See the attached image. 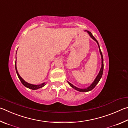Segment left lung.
<instances>
[{
    "instance_id": "left-lung-1",
    "label": "left lung",
    "mask_w": 128,
    "mask_h": 128,
    "mask_svg": "<svg viewBox=\"0 0 128 128\" xmlns=\"http://www.w3.org/2000/svg\"><path fill=\"white\" fill-rule=\"evenodd\" d=\"M85 31H86L87 32H88V34L89 35V36H90L91 38H92V39L94 40V41H96V42H97V43L98 44V48H99V50H100V56H101V59H102V65H101V68H100V71L99 73H98V75L97 76V77L96 78V79H94V82H92V83L91 84V85L87 87V88H84V89H80V88H77L76 86H74V85H72V84H71L70 82H68V83L69 84V85L72 87V88H74V89H75V90H76L78 91L79 92H89V91H90L92 90L94 88V87L96 86V85H97L98 82H100V78H102V74H103V71H104V58H103V55H102V52L101 50H100V45L99 44H98V42L97 40H96V38L93 36V35L92 34V33L90 32V31H87V30H85Z\"/></svg>"
}]
</instances>
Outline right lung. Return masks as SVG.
<instances>
[{
	"mask_svg": "<svg viewBox=\"0 0 128 128\" xmlns=\"http://www.w3.org/2000/svg\"><path fill=\"white\" fill-rule=\"evenodd\" d=\"M15 68H16V71L17 76L18 77L19 79L20 80V81H21V82H22V84H23L24 86H26V88L32 89V90H36V89L41 88L42 87H43L44 86H46V83H45V82H43V83L40 84L39 85H34V84H31L30 83H28V82H26L24 81V80L22 79L21 76H20L18 72V71L17 70V66H16V62H15Z\"/></svg>",
	"mask_w": 128,
	"mask_h": 128,
	"instance_id": "1",
	"label": "right lung"
}]
</instances>
